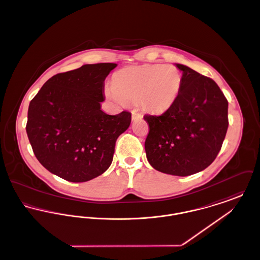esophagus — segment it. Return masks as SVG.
I'll use <instances>...</instances> for the list:
<instances>
[{"instance_id": "esophagus-1", "label": "esophagus", "mask_w": 260, "mask_h": 260, "mask_svg": "<svg viewBox=\"0 0 260 260\" xmlns=\"http://www.w3.org/2000/svg\"><path fill=\"white\" fill-rule=\"evenodd\" d=\"M142 118V115L138 112L133 111L132 112V120L133 121H136V120H139Z\"/></svg>"}]
</instances>
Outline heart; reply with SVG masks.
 <instances>
[{
  "mask_svg": "<svg viewBox=\"0 0 260 260\" xmlns=\"http://www.w3.org/2000/svg\"><path fill=\"white\" fill-rule=\"evenodd\" d=\"M183 87V75L173 64H147L129 67L114 76L113 85L104 89L105 96L120 105L126 100L138 101L150 113L171 109Z\"/></svg>",
  "mask_w": 260,
  "mask_h": 260,
  "instance_id": "heart-1",
  "label": "heart"
}]
</instances>
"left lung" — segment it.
<instances>
[{
	"mask_svg": "<svg viewBox=\"0 0 260 260\" xmlns=\"http://www.w3.org/2000/svg\"><path fill=\"white\" fill-rule=\"evenodd\" d=\"M183 87L173 107L145 115L149 164L161 173L187 176L208 168L222 146L228 128V101L216 83L183 64Z\"/></svg>",
	"mask_w": 260,
	"mask_h": 260,
	"instance_id": "obj_1",
	"label": "left lung"
}]
</instances>
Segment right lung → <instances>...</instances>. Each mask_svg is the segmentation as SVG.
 <instances>
[{"label": "right lung", "instance_id": "1", "mask_svg": "<svg viewBox=\"0 0 260 260\" xmlns=\"http://www.w3.org/2000/svg\"><path fill=\"white\" fill-rule=\"evenodd\" d=\"M116 67L87 64L54 75L31 100L27 136L38 161L50 173L86 182L110 167L116 141L132 121L129 112L101 110L104 81Z\"/></svg>", "mask_w": 260, "mask_h": 260}]
</instances>
